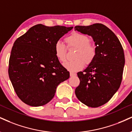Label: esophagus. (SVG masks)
<instances>
[{
  "label": "esophagus",
  "instance_id": "1",
  "mask_svg": "<svg viewBox=\"0 0 132 132\" xmlns=\"http://www.w3.org/2000/svg\"><path fill=\"white\" fill-rule=\"evenodd\" d=\"M76 75V72H72V71H71V72H70V76H71V77H72V76H74Z\"/></svg>",
  "mask_w": 132,
  "mask_h": 132
}]
</instances>
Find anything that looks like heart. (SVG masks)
Returning <instances> with one entry per match:
<instances>
[{
  "label": "heart",
  "instance_id": "obj_1",
  "mask_svg": "<svg viewBox=\"0 0 132 132\" xmlns=\"http://www.w3.org/2000/svg\"><path fill=\"white\" fill-rule=\"evenodd\" d=\"M69 47L76 48L73 58L74 60L66 61L63 64L68 70L74 72L84 68V63L88 64L95 59L96 54V47L90 42V39L86 35L74 32L65 39ZM55 53L60 62H64L66 58V46L61 41L55 45Z\"/></svg>",
  "mask_w": 132,
  "mask_h": 132
}]
</instances>
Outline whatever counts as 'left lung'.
Masks as SVG:
<instances>
[{
  "instance_id": "left-lung-1",
  "label": "left lung",
  "mask_w": 132,
  "mask_h": 132,
  "mask_svg": "<svg viewBox=\"0 0 132 132\" xmlns=\"http://www.w3.org/2000/svg\"><path fill=\"white\" fill-rule=\"evenodd\" d=\"M74 29L91 36L96 48L93 61L77 72L80 84L76 95L86 106L99 107L108 102L119 88L125 64L123 48L115 34L103 24L76 26Z\"/></svg>"
}]
</instances>
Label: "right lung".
Segmentation results:
<instances>
[{
  "mask_svg": "<svg viewBox=\"0 0 132 132\" xmlns=\"http://www.w3.org/2000/svg\"><path fill=\"white\" fill-rule=\"evenodd\" d=\"M73 27H31L14 42L9 60V75L19 98L28 105H45L52 100L56 87L69 77L60 63L55 45Z\"/></svg>",
  "mask_w": 132,
  "mask_h": 132,
  "instance_id": "add662e5",
  "label": "right lung"
}]
</instances>
